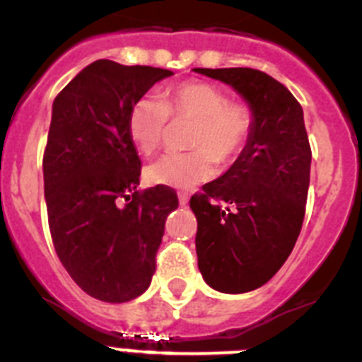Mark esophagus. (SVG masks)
<instances>
[{"instance_id": "34e87169", "label": "esophagus", "mask_w": 362, "mask_h": 362, "mask_svg": "<svg viewBox=\"0 0 362 362\" xmlns=\"http://www.w3.org/2000/svg\"><path fill=\"white\" fill-rule=\"evenodd\" d=\"M177 197H179V204H183V206H185V204L188 203V196H187V194H183V192H179Z\"/></svg>"}]
</instances>
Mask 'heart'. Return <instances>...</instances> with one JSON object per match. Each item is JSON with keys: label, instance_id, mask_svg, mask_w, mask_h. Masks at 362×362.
Masks as SVG:
<instances>
[{"label": "heart", "instance_id": "obj_1", "mask_svg": "<svg viewBox=\"0 0 362 362\" xmlns=\"http://www.w3.org/2000/svg\"><path fill=\"white\" fill-rule=\"evenodd\" d=\"M192 121L188 146L194 150L168 153L146 168L150 183L194 188L216 175L217 161L238 158L254 132V110L228 99L221 86L190 79L168 86L161 98L143 95L129 112L127 129L143 156H153L165 141L168 119Z\"/></svg>", "mask_w": 362, "mask_h": 362}]
</instances>
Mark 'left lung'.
<instances>
[{
  "instance_id": "obj_1",
  "label": "left lung",
  "mask_w": 362,
  "mask_h": 362,
  "mask_svg": "<svg viewBox=\"0 0 362 362\" xmlns=\"http://www.w3.org/2000/svg\"><path fill=\"white\" fill-rule=\"evenodd\" d=\"M194 70L233 86L254 110L238 161L190 199L203 279L219 292L245 293L276 276L299 238L312 163L305 117L292 92L261 70Z\"/></svg>"
}]
</instances>
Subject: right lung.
<instances>
[{"instance_id":"right-lung-1","label":"right lung","mask_w":362,"mask_h":362,"mask_svg":"<svg viewBox=\"0 0 362 362\" xmlns=\"http://www.w3.org/2000/svg\"><path fill=\"white\" fill-rule=\"evenodd\" d=\"M168 76L98 59L54 99L43 153L50 235L76 284L105 303L148 288L165 221L179 204L165 185L137 190L141 161L127 129L132 105Z\"/></svg>"}]
</instances>
